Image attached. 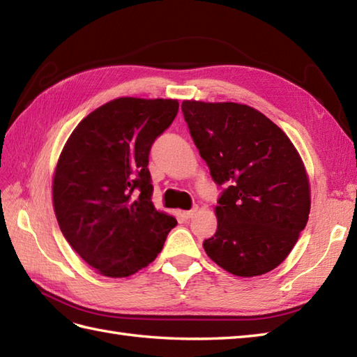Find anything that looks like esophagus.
I'll list each match as a JSON object with an SVG mask.
<instances>
[{"instance_id":"esophagus-1","label":"esophagus","mask_w":357,"mask_h":357,"mask_svg":"<svg viewBox=\"0 0 357 357\" xmlns=\"http://www.w3.org/2000/svg\"><path fill=\"white\" fill-rule=\"evenodd\" d=\"M196 213H198V207H195V208H192V210H188V211H184L183 213V216L185 218V219H190V218H193Z\"/></svg>"}]
</instances>
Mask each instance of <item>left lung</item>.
Returning <instances> with one entry per match:
<instances>
[{"label": "left lung", "mask_w": 357, "mask_h": 357, "mask_svg": "<svg viewBox=\"0 0 357 357\" xmlns=\"http://www.w3.org/2000/svg\"><path fill=\"white\" fill-rule=\"evenodd\" d=\"M185 123L218 185L216 233L204 241L213 262L253 278L290 255L310 215V181L298 150L280 128L250 105L183 102Z\"/></svg>", "instance_id": "8db88e82"}]
</instances>
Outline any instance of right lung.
<instances>
[{
    "label": "right lung",
    "instance_id": "right-lung-1",
    "mask_svg": "<svg viewBox=\"0 0 357 357\" xmlns=\"http://www.w3.org/2000/svg\"><path fill=\"white\" fill-rule=\"evenodd\" d=\"M178 100L116 98L81 121L59 155L53 210L64 238L96 273L127 278L162 250L176 219L151 202L149 153Z\"/></svg>",
    "mask_w": 357,
    "mask_h": 357
}]
</instances>
